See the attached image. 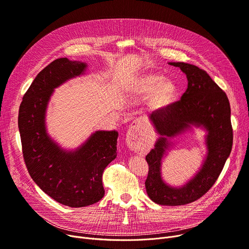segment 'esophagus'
Returning a JSON list of instances; mask_svg holds the SVG:
<instances>
[{
    "label": "esophagus",
    "mask_w": 249,
    "mask_h": 249,
    "mask_svg": "<svg viewBox=\"0 0 249 249\" xmlns=\"http://www.w3.org/2000/svg\"><path fill=\"white\" fill-rule=\"evenodd\" d=\"M140 135H141L140 123L134 122V124L130 126L126 136V142L130 148H137L139 146Z\"/></svg>",
    "instance_id": "esophagus-1"
}]
</instances>
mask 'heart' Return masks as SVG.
Wrapping results in <instances>:
<instances>
[{
  "label": "heart",
  "instance_id": "obj_1",
  "mask_svg": "<svg viewBox=\"0 0 249 249\" xmlns=\"http://www.w3.org/2000/svg\"><path fill=\"white\" fill-rule=\"evenodd\" d=\"M138 97H147V107L153 112L166 110L177 102L178 87L171 77H164L160 72L146 71L138 74L130 87Z\"/></svg>",
  "mask_w": 249,
  "mask_h": 249
}]
</instances>
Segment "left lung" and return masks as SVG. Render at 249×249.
I'll use <instances>...</instances> for the list:
<instances>
[{"label": "left lung", "mask_w": 249, "mask_h": 249, "mask_svg": "<svg viewBox=\"0 0 249 249\" xmlns=\"http://www.w3.org/2000/svg\"><path fill=\"white\" fill-rule=\"evenodd\" d=\"M187 75L188 89L178 102L161 112H152L149 121L159 135L146 155L149 166L145 188L156 204L180 206L200 199L215 184L230 155L233 143L231 110L226 94L205 71L186 62H168ZM192 126L206 131L207 153L199 171L185 185L166 184L161 176L162 160L173 143L170 140Z\"/></svg>", "instance_id": "left-lung-1"}]
</instances>
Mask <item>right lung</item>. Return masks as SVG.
<instances>
[{"label": "right lung", "mask_w": 249, "mask_h": 249, "mask_svg": "<svg viewBox=\"0 0 249 249\" xmlns=\"http://www.w3.org/2000/svg\"><path fill=\"white\" fill-rule=\"evenodd\" d=\"M88 63L55 59L37 74L23 97L18 127L28 173L50 198L81 208L99 202L105 195L104 169L116 159L118 132L96 131L75 149H64L46 129V110L54 89L85 74Z\"/></svg>", "instance_id": "right-lung-1"}]
</instances>
